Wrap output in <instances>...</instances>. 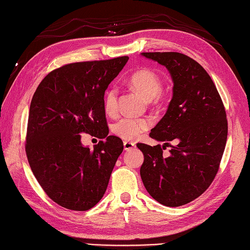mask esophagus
<instances>
[{"instance_id":"34e87169","label":"esophagus","mask_w":250,"mask_h":250,"mask_svg":"<svg viewBox=\"0 0 250 250\" xmlns=\"http://www.w3.org/2000/svg\"><path fill=\"white\" fill-rule=\"evenodd\" d=\"M136 147V143L129 142V141H124V149L125 151H131Z\"/></svg>"}]
</instances>
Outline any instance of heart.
Segmentation results:
<instances>
[{
    "mask_svg": "<svg viewBox=\"0 0 250 250\" xmlns=\"http://www.w3.org/2000/svg\"><path fill=\"white\" fill-rule=\"evenodd\" d=\"M129 84L148 102L156 98L163 88L159 76L147 68H143L132 75ZM104 112L109 115H113L118 111V90L115 87H110L104 93ZM149 126H151V121L147 119H135L126 116L115 122L112 125V131L122 139L132 141L137 139L143 131L147 130Z\"/></svg>",
    "mask_w": 250,
    "mask_h": 250,
    "instance_id": "b5f03b06",
    "label": "heart"
}]
</instances>
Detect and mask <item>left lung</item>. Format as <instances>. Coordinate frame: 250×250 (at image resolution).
Instances as JSON below:
<instances>
[{
    "instance_id": "1",
    "label": "left lung",
    "mask_w": 250,
    "mask_h": 250,
    "mask_svg": "<svg viewBox=\"0 0 250 250\" xmlns=\"http://www.w3.org/2000/svg\"><path fill=\"white\" fill-rule=\"evenodd\" d=\"M141 55L168 69L173 93L166 114L149 132L164 146L137 144L144 156L140 175L157 202L181 207L201 196L217 173L228 136L226 110L213 80L195 60L179 52Z\"/></svg>"
}]
</instances>
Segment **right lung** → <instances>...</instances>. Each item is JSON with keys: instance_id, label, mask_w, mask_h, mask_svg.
Segmentation results:
<instances>
[{"instance_id": "obj_1", "label": "right lung", "mask_w": 250, "mask_h": 250, "mask_svg": "<svg viewBox=\"0 0 250 250\" xmlns=\"http://www.w3.org/2000/svg\"><path fill=\"white\" fill-rule=\"evenodd\" d=\"M64 65L48 74L33 95L25 152L37 182L50 199L73 210H87L106 192L123 142L108 136L104 95L128 61ZM85 132L104 139L91 150Z\"/></svg>"}]
</instances>
